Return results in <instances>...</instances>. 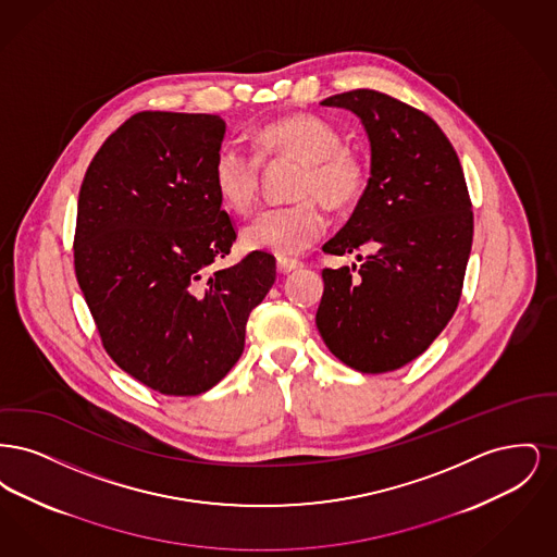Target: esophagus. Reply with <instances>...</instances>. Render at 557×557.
<instances>
[{
    "label": "esophagus",
    "instance_id": "esophagus-1",
    "mask_svg": "<svg viewBox=\"0 0 557 557\" xmlns=\"http://www.w3.org/2000/svg\"><path fill=\"white\" fill-rule=\"evenodd\" d=\"M300 267H302V263L296 261V259H286V257H280V259H277V271L284 273V275H288V273L300 269Z\"/></svg>",
    "mask_w": 557,
    "mask_h": 557
}]
</instances>
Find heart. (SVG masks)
<instances>
[{
  "label": "heart",
  "mask_w": 557,
  "mask_h": 557,
  "mask_svg": "<svg viewBox=\"0 0 557 557\" xmlns=\"http://www.w3.org/2000/svg\"><path fill=\"white\" fill-rule=\"evenodd\" d=\"M257 152L242 141H225L212 160V184L219 198L234 212L250 211L261 186V159H294L302 169L294 184L300 198L284 207L259 212L244 230L242 242L250 250L292 257L307 250L325 232L318 198L330 209L352 207L368 184L366 164L348 150L330 121L318 114H290L263 125Z\"/></svg>",
  "instance_id": "obj_1"
}]
</instances>
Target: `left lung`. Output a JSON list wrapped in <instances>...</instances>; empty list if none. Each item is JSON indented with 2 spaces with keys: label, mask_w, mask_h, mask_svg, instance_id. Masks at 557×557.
Returning <instances> with one entry per match:
<instances>
[{
  "label": "left lung",
  "mask_w": 557,
  "mask_h": 557,
  "mask_svg": "<svg viewBox=\"0 0 557 557\" xmlns=\"http://www.w3.org/2000/svg\"><path fill=\"white\" fill-rule=\"evenodd\" d=\"M321 107L357 114L371 152L368 187L323 252H373L357 255V275L323 269L315 323L348 368L398 370L434 343L461 296L474 234L463 171L441 127L386 94L352 89Z\"/></svg>",
  "instance_id": "obj_1"
}]
</instances>
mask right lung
Returning a JSON list of instances; mask_svg holds the SVG:
<instances>
[{
    "mask_svg": "<svg viewBox=\"0 0 557 557\" xmlns=\"http://www.w3.org/2000/svg\"><path fill=\"white\" fill-rule=\"evenodd\" d=\"M223 137L216 114L137 112L81 184V292L114 363L162 395L194 397L221 382L275 282L263 250L212 267L236 242L212 184Z\"/></svg>",
    "mask_w": 557,
    "mask_h": 557,
    "instance_id": "add662e5",
    "label": "right lung"
}]
</instances>
